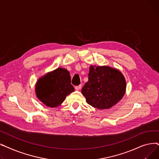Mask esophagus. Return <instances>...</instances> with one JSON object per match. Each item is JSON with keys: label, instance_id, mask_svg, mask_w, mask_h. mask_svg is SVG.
<instances>
[{"label": "esophagus", "instance_id": "1", "mask_svg": "<svg viewBox=\"0 0 159 159\" xmlns=\"http://www.w3.org/2000/svg\"><path fill=\"white\" fill-rule=\"evenodd\" d=\"M81 87H82V86L81 85H79V86H75V89L76 90H80V89H81Z\"/></svg>", "mask_w": 159, "mask_h": 159}]
</instances>
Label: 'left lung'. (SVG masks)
<instances>
[{
  "instance_id": "left-lung-1",
  "label": "left lung",
  "mask_w": 159,
  "mask_h": 159,
  "mask_svg": "<svg viewBox=\"0 0 159 159\" xmlns=\"http://www.w3.org/2000/svg\"><path fill=\"white\" fill-rule=\"evenodd\" d=\"M126 82L122 73L109 66L89 67L88 81L82 89L88 104L99 110L109 109L124 97Z\"/></svg>"
}]
</instances>
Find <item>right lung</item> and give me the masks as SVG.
Returning a JSON list of instances; mask_svg holds the SVG:
<instances>
[{
    "mask_svg": "<svg viewBox=\"0 0 159 159\" xmlns=\"http://www.w3.org/2000/svg\"><path fill=\"white\" fill-rule=\"evenodd\" d=\"M74 90V87L71 84L70 72L62 68H58L40 77L35 85L37 98L50 107L60 106L66 96Z\"/></svg>",
    "mask_w": 159,
    "mask_h": 159,
    "instance_id": "1",
    "label": "right lung"
}]
</instances>
